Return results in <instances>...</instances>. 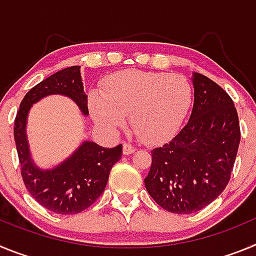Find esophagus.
<instances>
[{
    "label": "esophagus",
    "instance_id": "1",
    "mask_svg": "<svg viewBox=\"0 0 256 256\" xmlns=\"http://www.w3.org/2000/svg\"><path fill=\"white\" fill-rule=\"evenodd\" d=\"M136 151V148L133 146L128 144H123V154L124 155H130V154H133Z\"/></svg>",
    "mask_w": 256,
    "mask_h": 256
}]
</instances>
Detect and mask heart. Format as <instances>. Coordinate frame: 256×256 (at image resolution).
<instances>
[{"mask_svg":"<svg viewBox=\"0 0 256 256\" xmlns=\"http://www.w3.org/2000/svg\"><path fill=\"white\" fill-rule=\"evenodd\" d=\"M192 87L184 76L141 70L108 76L102 91L88 94L91 116L105 130H116L130 115L134 133L146 144L172 138L190 110Z\"/></svg>","mask_w":256,"mask_h":256,"instance_id":"heart-1","label":"heart"}]
</instances>
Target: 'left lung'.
Wrapping results in <instances>:
<instances>
[{
	"instance_id": "1",
	"label": "left lung",
	"mask_w": 256,
	"mask_h": 256,
	"mask_svg": "<svg viewBox=\"0 0 256 256\" xmlns=\"http://www.w3.org/2000/svg\"><path fill=\"white\" fill-rule=\"evenodd\" d=\"M194 108L183 130L151 151L144 186L162 209L191 214L212 204L227 186L240 144L236 108L212 79L192 73Z\"/></svg>"
}]
</instances>
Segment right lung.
Wrapping results in <instances>:
<instances>
[{
    "label": "right lung",
    "mask_w": 256,
    "mask_h": 256,
    "mask_svg": "<svg viewBox=\"0 0 256 256\" xmlns=\"http://www.w3.org/2000/svg\"><path fill=\"white\" fill-rule=\"evenodd\" d=\"M52 94L69 97L84 116L88 115L80 66L60 70L32 88L20 104L14 126L22 177L33 198L50 212L62 216L78 214L101 196L112 165L122 158V144L108 148L84 140L60 164L40 168L32 158L26 123L32 106Z\"/></svg>",
    "instance_id": "add662e5"
}]
</instances>
